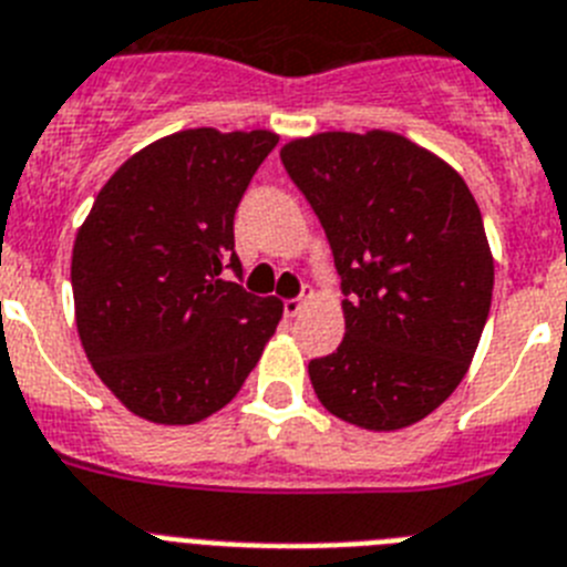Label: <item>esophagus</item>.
<instances>
[{"instance_id":"1","label":"esophagus","mask_w":567,"mask_h":567,"mask_svg":"<svg viewBox=\"0 0 567 567\" xmlns=\"http://www.w3.org/2000/svg\"><path fill=\"white\" fill-rule=\"evenodd\" d=\"M312 298L309 292H303L301 298H289V301H284V312H287V318H295V316H301V309L307 307V301Z\"/></svg>"}]
</instances>
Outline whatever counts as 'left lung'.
I'll list each match as a JSON object with an SVG mask.
<instances>
[{
    "mask_svg": "<svg viewBox=\"0 0 567 567\" xmlns=\"http://www.w3.org/2000/svg\"><path fill=\"white\" fill-rule=\"evenodd\" d=\"M341 275L343 341L309 361L323 408L361 430L410 427L471 367L493 255L462 174L395 132H321L280 148Z\"/></svg>",
    "mask_w": 567,
    "mask_h": 567,
    "instance_id": "8db88e82",
    "label": "left lung"
}]
</instances>
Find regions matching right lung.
<instances>
[{
	"instance_id": "obj_1",
	"label": "right lung",
	"mask_w": 567,
	"mask_h": 567,
	"mask_svg": "<svg viewBox=\"0 0 567 567\" xmlns=\"http://www.w3.org/2000/svg\"><path fill=\"white\" fill-rule=\"evenodd\" d=\"M278 134L186 128L125 159L71 255L82 350L111 393L154 424L226 408L275 336L284 303L240 275L235 209Z\"/></svg>"
}]
</instances>
